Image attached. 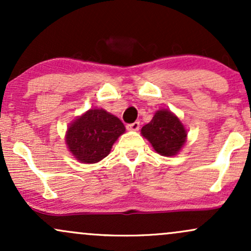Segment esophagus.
Segmentation results:
<instances>
[{"label": "esophagus", "mask_w": 251, "mask_h": 251, "mask_svg": "<svg viewBox=\"0 0 251 251\" xmlns=\"http://www.w3.org/2000/svg\"><path fill=\"white\" fill-rule=\"evenodd\" d=\"M139 126H140L139 122H134L132 124H127V125H126V128L129 129V131H138V129H139Z\"/></svg>", "instance_id": "obj_1"}]
</instances>
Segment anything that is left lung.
I'll return each instance as SVG.
<instances>
[{"instance_id":"left-lung-1","label":"left lung","mask_w":251,"mask_h":251,"mask_svg":"<svg viewBox=\"0 0 251 251\" xmlns=\"http://www.w3.org/2000/svg\"><path fill=\"white\" fill-rule=\"evenodd\" d=\"M142 134L158 153L175 155L185 143L186 131L183 124L168 109H160L152 120L143 126Z\"/></svg>"}]
</instances>
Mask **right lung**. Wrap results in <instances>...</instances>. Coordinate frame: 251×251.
I'll use <instances>...</instances> for the list:
<instances>
[{"instance_id": "right-lung-1", "label": "right lung", "mask_w": 251, "mask_h": 251, "mask_svg": "<svg viewBox=\"0 0 251 251\" xmlns=\"http://www.w3.org/2000/svg\"><path fill=\"white\" fill-rule=\"evenodd\" d=\"M125 126L103 109H89L68 127L66 143L76 159L93 164L108 155Z\"/></svg>"}]
</instances>
